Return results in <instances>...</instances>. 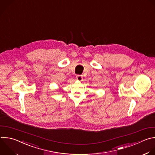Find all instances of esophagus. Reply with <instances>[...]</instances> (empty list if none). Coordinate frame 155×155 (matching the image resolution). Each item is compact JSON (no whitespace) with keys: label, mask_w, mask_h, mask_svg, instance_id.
<instances>
[{"label":"esophagus","mask_w":155,"mask_h":155,"mask_svg":"<svg viewBox=\"0 0 155 155\" xmlns=\"http://www.w3.org/2000/svg\"><path fill=\"white\" fill-rule=\"evenodd\" d=\"M76 78L79 81H81L83 80V77L81 75H77Z\"/></svg>","instance_id":"obj_1"}]
</instances>
